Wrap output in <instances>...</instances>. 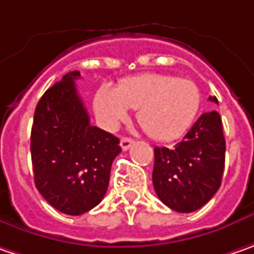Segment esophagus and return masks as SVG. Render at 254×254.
I'll use <instances>...</instances> for the list:
<instances>
[{
  "mask_svg": "<svg viewBox=\"0 0 254 254\" xmlns=\"http://www.w3.org/2000/svg\"><path fill=\"white\" fill-rule=\"evenodd\" d=\"M132 143H133V140L130 138L121 139V148H122V150H127V149L132 146Z\"/></svg>",
  "mask_w": 254,
  "mask_h": 254,
  "instance_id": "34e87169",
  "label": "esophagus"
}]
</instances>
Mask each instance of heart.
<instances>
[{"instance_id":"obj_1","label":"heart","mask_w":254,"mask_h":254,"mask_svg":"<svg viewBox=\"0 0 254 254\" xmlns=\"http://www.w3.org/2000/svg\"><path fill=\"white\" fill-rule=\"evenodd\" d=\"M94 105L101 122L109 129L125 121L132 108L138 109L139 125L150 138L171 140L190 127L200 106V92L190 79L142 73L121 81L118 88L101 85Z\"/></svg>"}]
</instances>
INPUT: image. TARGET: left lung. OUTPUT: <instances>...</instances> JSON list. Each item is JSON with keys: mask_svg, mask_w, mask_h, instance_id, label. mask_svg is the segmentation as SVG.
Masks as SVG:
<instances>
[{"mask_svg": "<svg viewBox=\"0 0 254 254\" xmlns=\"http://www.w3.org/2000/svg\"><path fill=\"white\" fill-rule=\"evenodd\" d=\"M209 101L217 104L216 96ZM225 152L220 115L216 111L200 115L175 148H155L152 181L158 197L181 213L200 209L220 188Z\"/></svg>", "mask_w": 254, "mask_h": 254, "instance_id": "obj_1", "label": "left lung"}]
</instances>
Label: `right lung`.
Wrapping results in <instances>:
<instances>
[{"label": "right lung", "mask_w": 254, "mask_h": 254, "mask_svg": "<svg viewBox=\"0 0 254 254\" xmlns=\"http://www.w3.org/2000/svg\"><path fill=\"white\" fill-rule=\"evenodd\" d=\"M79 76L68 72L42 95L31 130L35 186L52 207L71 216L101 203L122 150L116 136L89 124L75 86Z\"/></svg>", "instance_id": "obj_1"}]
</instances>
